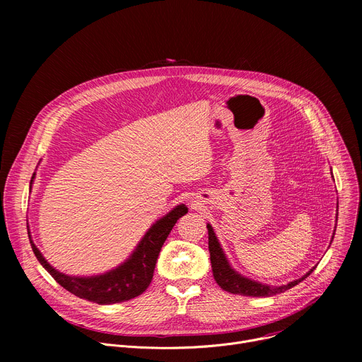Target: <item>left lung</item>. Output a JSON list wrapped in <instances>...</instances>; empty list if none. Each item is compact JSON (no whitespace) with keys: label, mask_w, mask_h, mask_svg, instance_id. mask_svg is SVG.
<instances>
[{"label":"left lung","mask_w":362,"mask_h":362,"mask_svg":"<svg viewBox=\"0 0 362 362\" xmlns=\"http://www.w3.org/2000/svg\"><path fill=\"white\" fill-rule=\"evenodd\" d=\"M208 229V250H210V259H211V269H213V276L217 281L218 286L226 291L235 295H243V296H273L277 293H281L284 291H288L293 286H296L298 283L302 280H305L314 269H311L305 276H302L298 280H293L288 284H281V286H269V284H262L259 281H254L248 277L240 276L238 272H235L229 261H227L221 246L218 243V239L213 230V227L210 224H206ZM334 238V233H333Z\"/></svg>","instance_id":"8db88e82"}]
</instances>
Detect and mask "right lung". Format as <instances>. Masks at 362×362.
Returning <instances> with one entry per match:
<instances>
[{
    "mask_svg": "<svg viewBox=\"0 0 362 362\" xmlns=\"http://www.w3.org/2000/svg\"><path fill=\"white\" fill-rule=\"evenodd\" d=\"M33 177L35 173L32 176V180ZM186 213L187 206L185 204L173 208L168 214H165L163 218H160L149 227V230L145 233V236L136 246V250L133 251V254L122 265L108 273L92 277H71L55 270L35 246L29 229L28 235L35 257L57 283L62 284L70 293L82 299L97 302L101 303V305H108V303H117L136 298L146 291L152 280V276H154V269L161 246L164 245L171 229H173V226Z\"/></svg>",
    "mask_w": 362,
    "mask_h": 362,
    "instance_id": "1",
    "label": "right lung"
}]
</instances>
